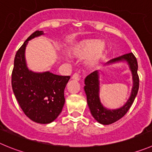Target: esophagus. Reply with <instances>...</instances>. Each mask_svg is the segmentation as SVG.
<instances>
[{
  "instance_id": "34e87169",
  "label": "esophagus",
  "mask_w": 152,
  "mask_h": 152,
  "mask_svg": "<svg viewBox=\"0 0 152 152\" xmlns=\"http://www.w3.org/2000/svg\"><path fill=\"white\" fill-rule=\"evenodd\" d=\"M72 79L76 81H79L80 78H79V74H78V73H75V74H73V76H72Z\"/></svg>"
}]
</instances>
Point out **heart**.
I'll list each match as a JSON object with an SVG mask.
<instances>
[{
    "instance_id": "heart-1",
    "label": "heart",
    "mask_w": 152,
    "mask_h": 152,
    "mask_svg": "<svg viewBox=\"0 0 152 152\" xmlns=\"http://www.w3.org/2000/svg\"><path fill=\"white\" fill-rule=\"evenodd\" d=\"M107 52V45L104 40L97 39H86L72 46L69 54L76 58H85V65L88 68L97 66L104 58Z\"/></svg>"
}]
</instances>
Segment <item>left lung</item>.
<instances>
[{
    "mask_svg": "<svg viewBox=\"0 0 152 152\" xmlns=\"http://www.w3.org/2000/svg\"><path fill=\"white\" fill-rule=\"evenodd\" d=\"M119 62H127L132 74V86L130 96L125 104L118 109H108L102 103L100 97V71L96 70L85 79L84 90L87 96V103L92 116L96 121L103 125L111 124L121 118L130 108L139 90V76L137 74L138 64L133 53L125 54L106 63L107 65Z\"/></svg>",
    "mask_w": 152,
    "mask_h": 152,
    "instance_id": "8db88e82",
    "label": "left lung"
}]
</instances>
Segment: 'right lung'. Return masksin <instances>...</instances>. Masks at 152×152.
Masks as SVG:
<instances>
[{
  "instance_id": "add662e5",
  "label": "right lung",
  "mask_w": 152,
  "mask_h": 152,
  "mask_svg": "<svg viewBox=\"0 0 152 152\" xmlns=\"http://www.w3.org/2000/svg\"><path fill=\"white\" fill-rule=\"evenodd\" d=\"M37 31L17 51L12 73V88L22 111L31 120L49 124L61 113L65 103L64 89L70 76H58L49 71L37 73L30 70L25 60L28 41L43 35Z\"/></svg>"
}]
</instances>
